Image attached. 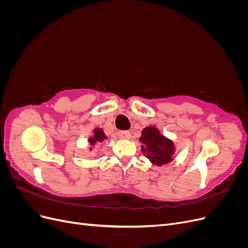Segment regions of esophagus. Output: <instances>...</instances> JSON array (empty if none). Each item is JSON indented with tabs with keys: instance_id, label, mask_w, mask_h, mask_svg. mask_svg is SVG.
Here are the masks:
<instances>
[{
	"instance_id": "esophagus-1",
	"label": "esophagus",
	"mask_w": 248,
	"mask_h": 248,
	"mask_svg": "<svg viewBox=\"0 0 248 248\" xmlns=\"http://www.w3.org/2000/svg\"><path fill=\"white\" fill-rule=\"evenodd\" d=\"M130 136H131L130 132L127 130H122V131L118 132V137L121 140H128V139H130Z\"/></svg>"
}]
</instances>
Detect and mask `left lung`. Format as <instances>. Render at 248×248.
<instances>
[{
  "mask_svg": "<svg viewBox=\"0 0 248 248\" xmlns=\"http://www.w3.org/2000/svg\"><path fill=\"white\" fill-rule=\"evenodd\" d=\"M140 140L142 142L141 151L147 158L157 166H162L171 160L174 153V145L170 140L164 138L155 127H147L141 132Z\"/></svg>",
  "mask_w": 248,
  "mask_h": 248,
  "instance_id": "obj_1",
  "label": "left lung"
}]
</instances>
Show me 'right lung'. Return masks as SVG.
Segmentation results:
<instances>
[{
    "label": "right lung",
    "mask_w": 248,
    "mask_h": 248,
    "mask_svg": "<svg viewBox=\"0 0 248 248\" xmlns=\"http://www.w3.org/2000/svg\"><path fill=\"white\" fill-rule=\"evenodd\" d=\"M104 139H107V137L104 136L103 131L101 129H96L94 131V137L90 139L89 141H90V144H91V145H94L96 141H102Z\"/></svg>",
    "instance_id": "add662e5"
}]
</instances>
